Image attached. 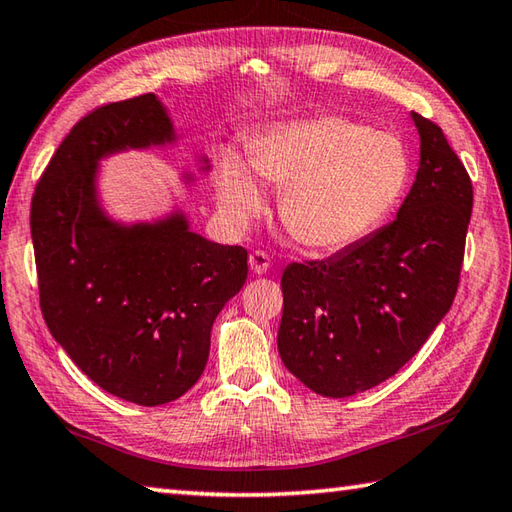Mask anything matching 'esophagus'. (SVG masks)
<instances>
[{"label": "esophagus", "instance_id": "34e87169", "mask_svg": "<svg viewBox=\"0 0 512 512\" xmlns=\"http://www.w3.org/2000/svg\"><path fill=\"white\" fill-rule=\"evenodd\" d=\"M248 266L255 275H264L268 268H271V257H268L264 250H253L248 257Z\"/></svg>", "mask_w": 512, "mask_h": 512}]
</instances>
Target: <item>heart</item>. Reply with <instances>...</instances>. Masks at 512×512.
Wrapping results in <instances>:
<instances>
[{
	"instance_id": "b5f03b06",
	"label": "heart",
	"mask_w": 512,
	"mask_h": 512,
	"mask_svg": "<svg viewBox=\"0 0 512 512\" xmlns=\"http://www.w3.org/2000/svg\"><path fill=\"white\" fill-rule=\"evenodd\" d=\"M246 159L232 150L219 156L215 192L228 226L246 230L264 215L257 174L284 190L280 219L288 235L318 253L345 250L371 235L410 181V154L394 134L342 116L266 127L253 136Z\"/></svg>"
}]
</instances>
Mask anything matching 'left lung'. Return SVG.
I'll return each instance as SVG.
<instances>
[{"label":"left lung","mask_w":512,"mask_h":512,"mask_svg":"<svg viewBox=\"0 0 512 512\" xmlns=\"http://www.w3.org/2000/svg\"><path fill=\"white\" fill-rule=\"evenodd\" d=\"M416 181L392 224L324 262L288 264L277 349L311 392L347 398L394 376L457 295L472 212L466 167L439 125L412 111Z\"/></svg>","instance_id":"left-lung-1"}]
</instances>
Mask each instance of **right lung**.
<instances>
[{"label": "right lung", "mask_w": 512, "mask_h": 512, "mask_svg": "<svg viewBox=\"0 0 512 512\" xmlns=\"http://www.w3.org/2000/svg\"><path fill=\"white\" fill-rule=\"evenodd\" d=\"M179 143L156 94L100 107L60 143L31 203L46 327L100 389L143 407L172 403L201 378L212 324L248 275L246 248L194 232L181 203L136 221L107 210L102 161ZM194 159L210 172L206 154ZM179 181L192 190L197 176Z\"/></svg>", "instance_id": "right-lung-1"}]
</instances>
